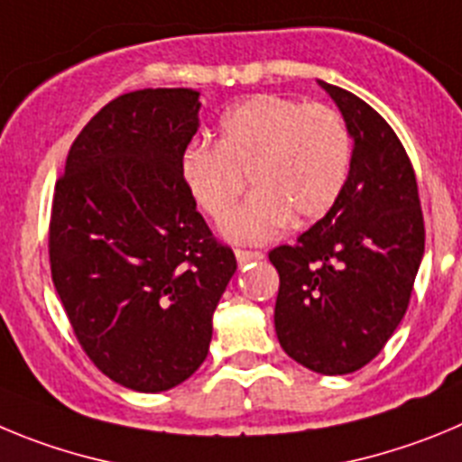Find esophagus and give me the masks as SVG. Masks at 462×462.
<instances>
[{
  "label": "esophagus",
  "mask_w": 462,
  "mask_h": 462,
  "mask_svg": "<svg viewBox=\"0 0 462 462\" xmlns=\"http://www.w3.org/2000/svg\"><path fill=\"white\" fill-rule=\"evenodd\" d=\"M235 255H236V262H239V264H248V262H257L264 257L260 251H246V248H236Z\"/></svg>",
  "instance_id": "obj_1"
}]
</instances>
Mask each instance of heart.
<instances>
[{
  "label": "heart",
  "mask_w": 462,
  "mask_h": 462,
  "mask_svg": "<svg viewBox=\"0 0 462 462\" xmlns=\"http://www.w3.org/2000/svg\"><path fill=\"white\" fill-rule=\"evenodd\" d=\"M350 163V128L336 107L255 94L218 119L216 144L195 143L181 152L180 177L216 226L230 218L251 177L255 193L226 235L262 244L292 216L306 223L327 214L343 193Z\"/></svg>",
  "instance_id": "b5f03b06"
}]
</instances>
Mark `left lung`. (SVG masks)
I'll return each instance as SVG.
<instances>
[{"instance_id":"obj_1","label":"left lung","mask_w":462,"mask_h":462,"mask_svg":"<svg viewBox=\"0 0 462 462\" xmlns=\"http://www.w3.org/2000/svg\"><path fill=\"white\" fill-rule=\"evenodd\" d=\"M350 128L338 202L292 246H276L278 343L297 364L345 375L375 359L401 324L423 257L417 177L393 128L352 91L322 82Z\"/></svg>"}]
</instances>
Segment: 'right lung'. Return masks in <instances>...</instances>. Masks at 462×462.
<instances>
[{"mask_svg": "<svg viewBox=\"0 0 462 462\" xmlns=\"http://www.w3.org/2000/svg\"><path fill=\"white\" fill-rule=\"evenodd\" d=\"M200 91L138 89L89 119L50 214V272L103 375L156 393L207 359L211 315L236 269L180 177Z\"/></svg>", "mask_w": 462, "mask_h": 462, "instance_id": "obj_1", "label": "right lung"}]
</instances>
